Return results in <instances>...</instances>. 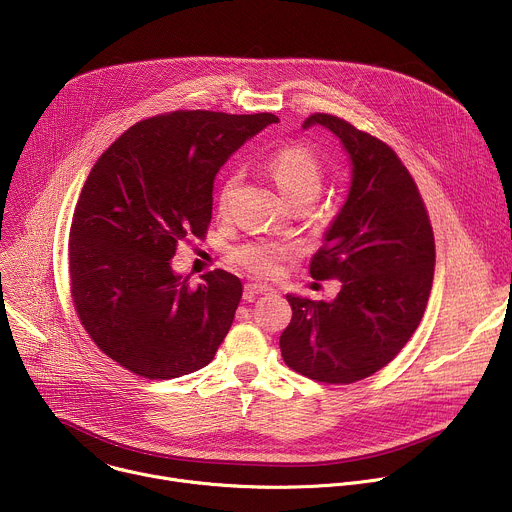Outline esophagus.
Segmentation results:
<instances>
[{
    "label": "esophagus",
    "mask_w": 512,
    "mask_h": 512,
    "mask_svg": "<svg viewBox=\"0 0 512 512\" xmlns=\"http://www.w3.org/2000/svg\"><path fill=\"white\" fill-rule=\"evenodd\" d=\"M263 294H273V289L263 283H247L245 285V300H251L253 296H263Z\"/></svg>",
    "instance_id": "esophagus-1"
}]
</instances>
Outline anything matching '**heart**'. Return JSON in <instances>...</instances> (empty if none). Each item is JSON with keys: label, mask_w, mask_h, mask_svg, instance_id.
Segmentation results:
<instances>
[{"label": "heart", "mask_w": 512, "mask_h": 512, "mask_svg": "<svg viewBox=\"0 0 512 512\" xmlns=\"http://www.w3.org/2000/svg\"><path fill=\"white\" fill-rule=\"evenodd\" d=\"M269 176L273 178L279 192L285 196L289 204L310 200L314 202L322 192L324 172L318 158L304 148V145H285L277 152L271 154L267 162ZM239 184L237 176L225 180L221 194H218V210L227 212L233 192ZM294 255V247L271 243V241H257L247 243L235 249L233 259L257 277H275L281 273L283 263Z\"/></svg>", "instance_id": "obj_1"}]
</instances>
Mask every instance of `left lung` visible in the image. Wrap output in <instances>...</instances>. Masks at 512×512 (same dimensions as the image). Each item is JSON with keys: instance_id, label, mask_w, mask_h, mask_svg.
<instances>
[{"instance_id": "left-lung-1", "label": "left lung", "mask_w": 512, "mask_h": 512, "mask_svg": "<svg viewBox=\"0 0 512 512\" xmlns=\"http://www.w3.org/2000/svg\"><path fill=\"white\" fill-rule=\"evenodd\" d=\"M352 164L348 196L312 257L314 279H338L332 302L287 296L291 322L279 336L289 369L330 385L367 379L417 330L433 283L435 243L421 194L387 143L348 121L314 113Z\"/></svg>"}]
</instances>
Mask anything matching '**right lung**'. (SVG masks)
Instances as JSON below:
<instances>
[{
	"label": "right lung",
	"instance_id": "obj_1",
	"mask_svg": "<svg viewBox=\"0 0 512 512\" xmlns=\"http://www.w3.org/2000/svg\"><path fill=\"white\" fill-rule=\"evenodd\" d=\"M277 121L172 111L129 127L93 166L70 225V296L87 334L123 369L164 381L214 358L241 279L214 269L192 287L170 261L180 241L204 239L216 172Z\"/></svg>",
	"mask_w": 512,
	"mask_h": 512
}]
</instances>
